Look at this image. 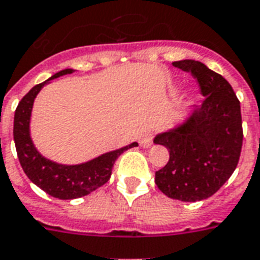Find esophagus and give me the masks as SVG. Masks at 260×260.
<instances>
[{
    "instance_id": "1",
    "label": "esophagus",
    "mask_w": 260,
    "mask_h": 260,
    "mask_svg": "<svg viewBox=\"0 0 260 260\" xmlns=\"http://www.w3.org/2000/svg\"><path fill=\"white\" fill-rule=\"evenodd\" d=\"M139 143L144 148H148L152 144V136L151 134H142L139 136Z\"/></svg>"
}]
</instances>
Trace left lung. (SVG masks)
<instances>
[{"mask_svg": "<svg viewBox=\"0 0 260 260\" xmlns=\"http://www.w3.org/2000/svg\"><path fill=\"white\" fill-rule=\"evenodd\" d=\"M173 67L196 77L205 99L183 122L154 138V143L169 150L168 164L155 172V184L172 199L203 201L226 183L239 164L240 102L231 84L199 61H174Z\"/></svg>", "mask_w": 260, "mask_h": 260, "instance_id": "obj_1", "label": "left lung"}]
</instances>
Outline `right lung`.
I'll return each instance as SVG.
<instances>
[{"label": "right lung", "mask_w": 260, "mask_h": 260, "mask_svg": "<svg viewBox=\"0 0 260 260\" xmlns=\"http://www.w3.org/2000/svg\"><path fill=\"white\" fill-rule=\"evenodd\" d=\"M73 72H75L73 69L59 71L50 79H47L46 82L32 87L17 105L15 112V122H13L16 151L24 173L35 185L53 198L61 201L77 199L102 187L105 183H108L112 176L113 165L117 158L128 148L138 146V143L134 142L125 147L105 152L91 161L77 164V165L57 164L45 158L38 151L29 135V121H31L34 101L39 94V91L50 80Z\"/></svg>", "instance_id": "right-lung-1"}]
</instances>
